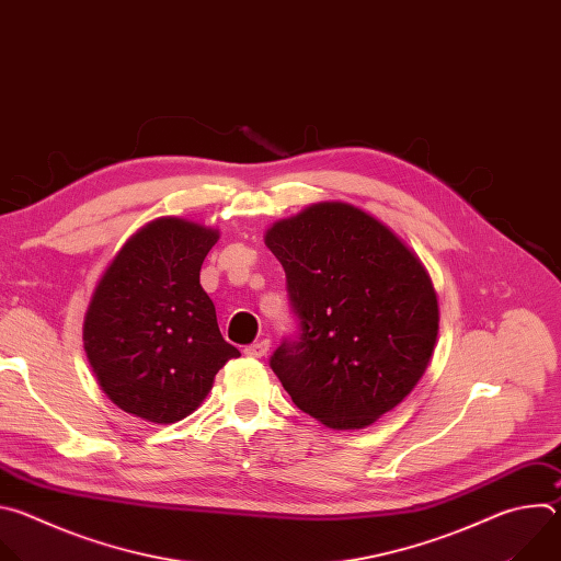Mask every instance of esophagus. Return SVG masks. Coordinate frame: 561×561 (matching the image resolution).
I'll return each mask as SVG.
<instances>
[{
    "label": "esophagus",
    "instance_id": "esophagus-1",
    "mask_svg": "<svg viewBox=\"0 0 561 561\" xmlns=\"http://www.w3.org/2000/svg\"><path fill=\"white\" fill-rule=\"evenodd\" d=\"M244 353H247L249 357H264V355L268 353V342H266V340L255 342V344L247 346V348H244Z\"/></svg>",
    "mask_w": 561,
    "mask_h": 561
}]
</instances>
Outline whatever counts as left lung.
I'll use <instances>...</instances> for the list:
<instances>
[{"mask_svg":"<svg viewBox=\"0 0 561 561\" xmlns=\"http://www.w3.org/2000/svg\"><path fill=\"white\" fill-rule=\"evenodd\" d=\"M297 333L271 355L295 407L329 428L370 426L424 375L439 329L422 262L368 213L324 202L277 221Z\"/></svg>","mask_w":561,"mask_h":561,"instance_id":"left-lung-1","label":"left lung"}]
</instances>
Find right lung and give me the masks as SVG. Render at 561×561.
Returning a JSON list of instances; mask_svg holds the SVG:
<instances>
[{"label":"right lung","mask_w":561,"mask_h":561,"mask_svg":"<svg viewBox=\"0 0 561 561\" xmlns=\"http://www.w3.org/2000/svg\"><path fill=\"white\" fill-rule=\"evenodd\" d=\"M217 230L162 217L122 247L100 279L84 322V348L102 390L146 422L173 424L208 394L239 351L217 327L199 284Z\"/></svg>","instance_id":"obj_1"}]
</instances>
